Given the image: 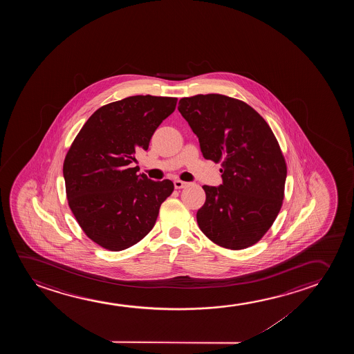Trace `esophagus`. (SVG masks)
<instances>
[{
	"instance_id": "esophagus-1",
	"label": "esophagus",
	"mask_w": 354,
	"mask_h": 354,
	"mask_svg": "<svg viewBox=\"0 0 354 354\" xmlns=\"http://www.w3.org/2000/svg\"><path fill=\"white\" fill-rule=\"evenodd\" d=\"M186 185H187V183H185V181H181V180H174L175 189H184Z\"/></svg>"
}]
</instances>
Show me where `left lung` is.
<instances>
[{"label": "left lung", "instance_id": "1", "mask_svg": "<svg viewBox=\"0 0 354 354\" xmlns=\"http://www.w3.org/2000/svg\"><path fill=\"white\" fill-rule=\"evenodd\" d=\"M178 110L204 158L223 167V184L203 186L201 231L220 247H250L271 227L284 198L286 165L276 136L252 107L221 94L183 97Z\"/></svg>", "mask_w": 354, "mask_h": 354}]
</instances>
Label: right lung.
<instances>
[{"label":"right lung","mask_w":354,"mask_h":354,"mask_svg":"<svg viewBox=\"0 0 354 354\" xmlns=\"http://www.w3.org/2000/svg\"><path fill=\"white\" fill-rule=\"evenodd\" d=\"M176 97L134 95L97 109L64 160L68 205L84 233L100 247L121 252L155 226L170 180L153 181L131 168L156 129L174 112Z\"/></svg>","instance_id":"obj_1"}]
</instances>
